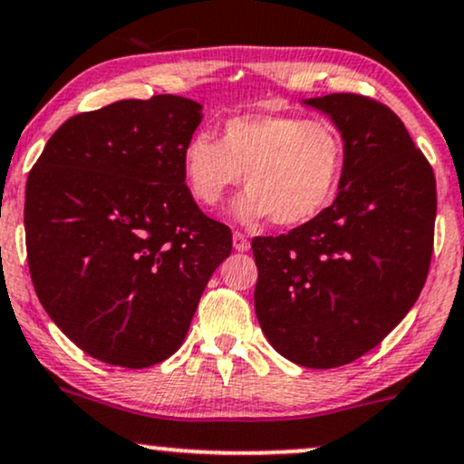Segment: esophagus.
I'll list each match as a JSON object with an SVG mask.
<instances>
[{"instance_id": "34e87169", "label": "esophagus", "mask_w": 464, "mask_h": 464, "mask_svg": "<svg viewBox=\"0 0 464 464\" xmlns=\"http://www.w3.org/2000/svg\"><path fill=\"white\" fill-rule=\"evenodd\" d=\"M232 245H234V249H237V251H247L249 249V241H247V237H245L243 232H234Z\"/></svg>"}]
</instances>
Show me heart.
<instances>
[{
  "instance_id": "1",
  "label": "heart",
  "mask_w": 464,
  "mask_h": 464,
  "mask_svg": "<svg viewBox=\"0 0 464 464\" xmlns=\"http://www.w3.org/2000/svg\"><path fill=\"white\" fill-rule=\"evenodd\" d=\"M346 161L342 130L323 118L296 113H243L221 124L219 140L188 137L182 176L208 208L219 206L238 182L247 191L234 204L238 221L271 219L293 227L334 202Z\"/></svg>"
}]
</instances>
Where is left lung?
<instances>
[{
    "mask_svg": "<svg viewBox=\"0 0 464 464\" xmlns=\"http://www.w3.org/2000/svg\"><path fill=\"white\" fill-rule=\"evenodd\" d=\"M344 135L335 202L251 241L254 303L271 346L303 368L346 365L415 305L432 258L437 182L402 120L359 94L305 99Z\"/></svg>",
    "mask_w": 464,
    "mask_h": 464,
    "instance_id": "8db88e82",
    "label": "left lung"
}]
</instances>
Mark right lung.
Here are the masks:
<instances>
[{
	"label": "right lung",
	"mask_w": 464,
	"mask_h": 464,
	"mask_svg": "<svg viewBox=\"0 0 464 464\" xmlns=\"http://www.w3.org/2000/svg\"><path fill=\"white\" fill-rule=\"evenodd\" d=\"M202 105L174 94L66 120L25 185L27 265L68 340L120 368L179 351L232 232L185 185Z\"/></svg>",
	"instance_id": "obj_1"
}]
</instances>
